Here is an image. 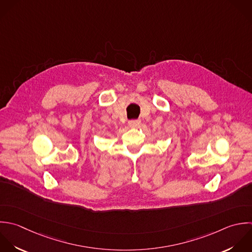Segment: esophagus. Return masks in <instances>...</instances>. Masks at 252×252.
Wrapping results in <instances>:
<instances>
[{
	"instance_id": "obj_1",
	"label": "esophagus",
	"mask_w": 252,
	"mask_h": 252,
	"mask_svg": "<svg viewBox=\"0 0 252 252\" xmlns=\"http://www.w3.org/2000/svg\"><path fill=\"white\" fill-rule=\"evenodd\" d=\"M140 126V121L139 120H132L128 122V126L129 127H137Z\"/></svg>"
}]
</instances>
